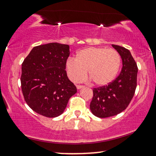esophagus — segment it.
I'll return each mask as SVG.
<instances>
[{
  "instance_id": "34e87169",
  "label": "esophagus",
  "mask_w": 156,
  "mask_h": 156,
  "mask_svg": "<svg viewBox=\"0 0 156 156\" xmlns=\"http://www.w3.org/2000/svg\"><path fill=\"white\" fill-rule=\"evenodd\" d=\"M83 87H84V86H81V85L76 86V88H77V89H81V88H82Z\"/></svg>"
}]
</instances>
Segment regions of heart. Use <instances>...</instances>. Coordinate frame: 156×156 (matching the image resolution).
I'll return each mask as SVG.
<instances>
[{
  "label": "heart",
  "instance_id": "1",
  "mask_svg": "<svg viewBox=\"0 0 156 156\" xmlns=\"http://www.w3.org/2000/svg\"><path fill=\"white\" fill-rule=\"evenodd\" d=\"M121 66V56L116 50L105 47H89L81 50L76 58L68 59L67 75L75 83L81 82L88 76L95 84L105 86L111 83Z\"/></svg>",
  "mask_w": 156,
  "mask_h": 156
}]
</instances>
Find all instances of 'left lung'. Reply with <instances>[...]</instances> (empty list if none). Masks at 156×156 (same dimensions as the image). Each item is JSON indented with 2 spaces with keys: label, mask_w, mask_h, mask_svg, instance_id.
<instances>
[{
  "label": "left lung",
  "mask_w": 156,
  "mask_h": 156,
  "mask_svg": "<svg viewBox=\"0 0 156 156\" xmlns=\"http://www.w3.org/2000/svg\"><path fill=\"white\" fill-rule=\"evenodd\" d=\"M121 57L123 68L119 76L109 85L94 88L90 109L99 118H107L124 111L133 99L136 87L138 68L128 49L112 44Z\"/></svg>",
  "instance_id": "obj_1"
}]
</instances>
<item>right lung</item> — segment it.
Wrapping results in <instances>:
<instances>
[{
    "mask_svg": "<svg viewBox=\"0 0 156 156\" xmlns=\"http://www.w3.org/2000/svg\"><path fill=\"white\" fill-rule=\"evenodd\" d=\"M69 55V45L52 42L33 47L23 61L21 90L27 105L36 113L49 118L60 116L76 93L66 71Z\"/></svg>",
    "mask_w": 156,
    "mask_h": 156,
    "instance_id": "add662e5",
    "label": "right lung"
}]
</instances>
